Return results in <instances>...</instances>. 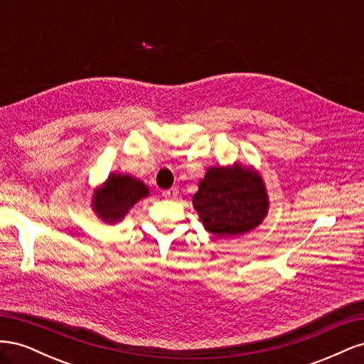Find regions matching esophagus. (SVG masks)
Here are the masks:
<instances>
[{
    "label": "esophagus",
    "instance_id": "esophagus-1",
    "mask_svg": "<svg viewBox=\"0 0 364 364\" xmlns=\"http://www.w3.org/2000/svg\"><path fill=\"white\" fill-rule=\"evenodd\" d=\"M162 197L164 199H168V200H174L176 197H178V190L176 188H170V190H165L162 191Z\"/></svg>",
    "mask_w": 364,
    "mask_h": 364
}]
</instances>
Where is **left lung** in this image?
<instances>
[{
  "instance_id": "1",
  "label": "left lung",
  "mask_w": 364,
  "mask_h": 364,
  "mask_svg": "<svg viewBox=\"0 0 364 364\" xmlns=\"http://www.w3.org/2000/svg\"><path fill=\"white\" fill-rule=\"evenodd\" d=\"M193 205L208 232L217 238H232L262 222L269 199L259 176L235 165L234 168H209L193 197Z\"/></svg>"
}]
</instances>
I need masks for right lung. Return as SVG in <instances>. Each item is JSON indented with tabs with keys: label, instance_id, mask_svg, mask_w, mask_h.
<instances>
[{
	"label": "right lung",
	"instance_id": "add662e5",
	"mask_svg": "<svg viewBox=\"0 0 364 364\" xmlns=\"http://www.w3.org/2000/svg\"><path fill=\"white\" fill-rule=\"evenodd\" d=\"M147 194L149 188L141 181L127 174L112 173L103 188L95 193L92 208L105 223L114 225L123 220L129 209Z\"/></svg>",
	"mask_w": 364,
	"mask_h": 364
}]
</instances>
